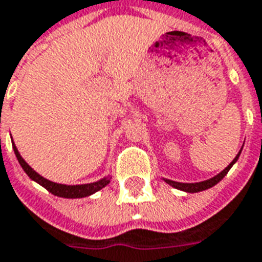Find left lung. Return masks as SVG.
Returning a JSON list of instances; mask_svg holds the SVG:
<instances>
[{
  "label": "left lung",
  "instance_id": "left-lung-1",
  "mask_svg": "<svg viewBox=\"0 0 262 262\" xmlns=\"http://www.w3.org/2000/svg\"><path fill=\"white\" fill-rule=\"evenodd\" d=\"M240 152L237 154V156L234 157V160L230 162L229 165L226 166L221 173H218L216 176H214V178H211V179L208 180H204V182H200V183H179V182H173V180H168L165 179V182L168 183V185H170L172 187H175V189H179V190H183V191H187V193H197V191H203V190H207V189H210V187H212V186H215L220 180H222L225 178V175L229 172V169L232 168V165H233L234 162L237 161V158H239Z\"/></svg>",
  "mask_w": 262,
  "mask_h": 262
}]
</instances>
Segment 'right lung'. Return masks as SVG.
Instances as JSON below:
<instances>
[{"mask_svg": "<svg viewBox=\"0 0 262 262\" xmlns=\"http://www.w3.org/2000/svg\"><path fill=\"white\" fill-rule=\"evenodd\" d=\"M13 146V151H15V156H16L19 164L23 168V170L28 173L33 180H36L38 185H41L42 187H46L50 193H52L54 195H58V197H65V199H80V197H87V195L93 194L96 191L101 190L102 187H105L108 183H110V179L108 178H104V179L98 180V182H94V183H89V185H79V186H67V185H58V183H54L51 180L44 179L42 176H40L37 172L30 168V166L25 162L17 148Z\"/></svg>", "mask_w": 262, "mask_h": 262, "instance_id": "right-lung-1", "label": "right lung"}]
</instances>
